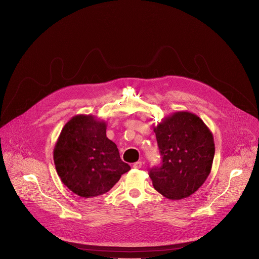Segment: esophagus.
I'll return each mask as SVG.
<instances>
[{"mask_svg": "<svg viewBox=\"0 0 259 259\" xmlns=\"http://www.w3.org/2000/svg\"><path fill=\"white\" fill-rule=\"evenodd\" d=\"M141 167H142V163L140 161L133 164V168H135V169H140Z\"/></svg>", "mask_w": 259, "mask_h": 259, "instance_id": "obj_1", "label": "esophagus"}]
</instances>
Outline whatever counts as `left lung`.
Returning <instances> with one entry per match:
<instances>
[{
	"instance_id": "left-lung-1",
	"label": "left lung",
	"mask_w": 259,
	"mask_h": 259,
	"mask_svg": "<svg viewBox=\"0 0 259 259\" xmlns=\"http://www.w3.org/2000/svg\"><path fill=\"white\" fill-rule=\"evenodd\" d=\"M162 165L150 171L154 188L170 200L186 199L209 176L215 145L213 134L197 115L181 110L164 117L156 127Z\"/></svg>"
}]
</instances>
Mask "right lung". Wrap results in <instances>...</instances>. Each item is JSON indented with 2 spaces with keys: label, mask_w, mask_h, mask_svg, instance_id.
Here are the masks:
<instances>
[{
  "label": "right lung",
  "mask_w": 259,
  "mask_h": 259,
  "mask_svg": "<svg viewBox=\"0 0 259 259\" xmlns=\"http://www.w3.org/2000/svg\"><path fill=\"white\" fill-rule=\"evenodd\" d=\"M53 159L64 186L82 198L107 193L130 170L116 143L106 137V123L92 115L73 116L64 125Z\"/></svg>",
  "instance_id": "1"
}]
</instances>
